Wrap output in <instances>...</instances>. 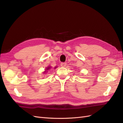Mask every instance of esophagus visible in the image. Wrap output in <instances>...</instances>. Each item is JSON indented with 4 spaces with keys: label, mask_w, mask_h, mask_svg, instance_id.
<instances>
[{
    "label": "esophagus",
    "mask_w": 123,
    "mask_h": 123,
    "mask_svg": "<svg viewBox=\"0 0 123 123\" xmlns=\"http://www.w3.org/2000/svg\"><path fill=\"white\" fill-rule=\"evenodd\" d=\"M66 65L67 64L66 62H62L61 64V67H65L66 66Z\"/></svg>",
    "instance_id": "1"
}]
</instances>
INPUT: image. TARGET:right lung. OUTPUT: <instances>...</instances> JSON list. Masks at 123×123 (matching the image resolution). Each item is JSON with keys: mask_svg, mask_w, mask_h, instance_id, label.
Masks as SVG:
<instances>
[{"mask_svg": "<svg viewBox=\"0 0 123 123\" xmlns=\"http://www.w3.org/2000/svg\"><path fill=\"white\" fill-rule=\"evenodd\" d=\"M56 67H54V69H55L56 68ZM51 66H49L48 67H47L45 69V71H44L43 72V74H45V73H47L48 71H49V70H50V69H51Z\"/></svg>", "mask_w": 123, "mask_h": 123, "instance_id": "obj_1", "label": "right lung"}]
</instances>
